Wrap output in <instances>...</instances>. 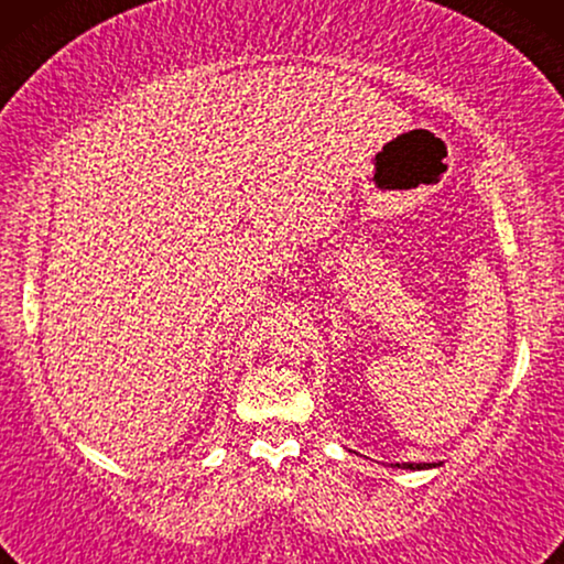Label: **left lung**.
<instances>
[{
  "mask_svg": "<svg viewBox=\"0 0 564 564\" xmlns=\"http://www.w3.org/2000/svg\"><path fill=\"white\" fill-rule=\"evenodd\" d=\"M392 467L398 469H431V467H438L436 462H395Z\"/></svg>",
  "mask_w": 564,
  "mask_h": 564,
  "instance_id": "left-lung-1",
  "label": "left lung"
}]
</instances>
